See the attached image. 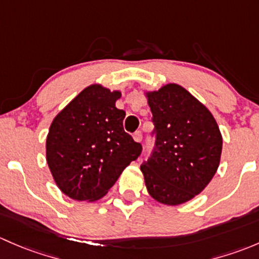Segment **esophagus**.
<instances>
[{"mask_svg": "<svg viewBox=\"0 0 259 259\" xmlns=\"http://www.w3.org/2000/svg\"><path fill=\"white\" fill-rule=\"evenodd\" d=\"M133 140H135L136 142H141V141H142V132H141V131L135 132V135H133Z\"/></svg>", "mask_w": 259, "mask_h": 259, "instance_id": "obj_1", "label": "esophagus"}]
</instances>
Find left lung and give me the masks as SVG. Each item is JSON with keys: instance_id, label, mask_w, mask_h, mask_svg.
Returning <instances> with one entry per match:
<instances>
[{"instance_id": "1", "label": "left lung", "mask_w": 259, "mask_h": 259, "mask_svg": "<svg viewBox=\"0 0 259 259\" xmlns=\"http://www.w3.org/2000/svg\"><path fill=\"white\" fill-rule=\"evenodd\" d=\"M156 142L141 170L152 198L177 206L201 193L217 172L222 135L214 117L187 90L168 83L146 92Z\"/></svg>"}]
</instances>
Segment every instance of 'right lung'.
<instances>
[{
	"label": "right lung",
	"instance_id": "add662e5",
	"mask_svg": "<svg viewBox=\"0 0 259 259\" xmlns=\"http://www.w3.org/2000/svg\"><path fill=\"white\" fill-rule=\"evenodd\" d=\"M119 91L91 84L51 123L46 159L57 187L76 201H97L142 152L124 132Z\"/></svg>",
	"mask_w": 259,
	"mask_h": 259
}]
</instances>
